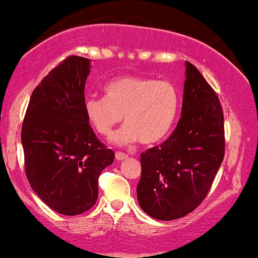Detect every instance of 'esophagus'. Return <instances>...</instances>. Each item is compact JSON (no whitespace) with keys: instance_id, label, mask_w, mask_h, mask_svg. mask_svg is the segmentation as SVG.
I'll list each match as a JSON object with an SVG mask.
<instances>
[{"instance_id":"1","label":"esophagus","mask_w":258,"mask_h":258,"mask_svg":"<svg viewBox=\"0 0 258 258\" xmlns=\"http://www.w3.org/2000/svg\"><path fill=\"white\" fill-rule=\"evenodd\" d=\"M115 157H116L117 160H123L128 158V155L123 154V152H116V154H115Z\"/></svg>"}]
</instances>
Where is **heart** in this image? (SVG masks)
I'll return each instance as SVG.
<instances>
[{"label":"heart","instance_id":"heart-1","mask_svg":"<svg viewBox=\"0 0 258 258\" xmlns=\"http://www.w3.org/2000/svg\"><path fill=\"white\" fill-rule=\"evenodd\" d=\"M106 98H88L85 114L95 132L110 135L124 115L125 126L111 141L117 145L141 141L155 144L163 141L177 120L180 94L174 84L141 76H122L103 88Z\"/></svg>","mask_w":258,"mask_h":258}]
</instances>
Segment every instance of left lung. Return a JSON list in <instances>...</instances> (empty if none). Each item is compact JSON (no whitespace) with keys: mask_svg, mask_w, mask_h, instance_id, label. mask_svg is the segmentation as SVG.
I'll list each match as a JSON object with an SVG mask.
<instances>
[{"mask_svg":"<svg viewBox=\"0 0 258 258\" xmlns=\"http://www.w3.org/2000/svg\"><path fill=\"white\" fill-rule=\"evenodd\" d=\"M223 156L220 100L197 67L186 61L180 120L165 142L141 154V208L163 221L187 215L210 192Z\"/></svg>","mask_w":258,"mask_h":258,"instance_id":"8db88e82","label":"left lung"}]
</instances>
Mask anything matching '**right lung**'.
Returning <instances> with one entry per match:
<instances>
[{
    "label": "right lung",
    "instance_id": "add662e5",
    "mask_svg": "<svg viewBox=\"0 0 258 258\" xmlns=\"http://www.w3.org/2000/svg\"><path fill=\"white\" fill-rule=\"evenodd\" d=\"M91 60L70 55L32 92L22 125L27 178L51 210L79 215L98 200L99 175L114 151L98 140L85 114Z\"/></svg>",
    "mask_w": 258,
    "mask_h": 258
}]
</instances>
